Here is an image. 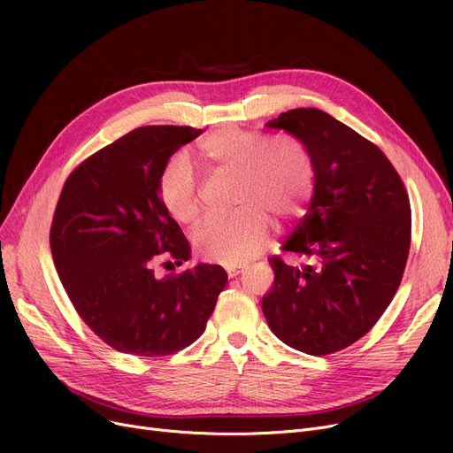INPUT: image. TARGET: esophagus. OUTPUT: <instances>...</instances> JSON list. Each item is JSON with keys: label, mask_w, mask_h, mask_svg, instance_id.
Segmentation results:
<instances>
[{"label": "esophagus", "mask_w": 453, "mask_h": 453, "mask_svg": "<svg viewBox=\"0 0 453 453\" xmlns=\"http://www.w3.org/2000/svg\"><path fill=\"white\" fill-rule=\"evenodd\" d=\"M226 272H227L229 277H236L242 272V268L241 266H226Z\"/></svg>", "instance_id": "esophagus-1"}]
</instances>
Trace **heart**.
<instances>
[{
    "label": "heart",
    "mask_w": 453,
    "mask_h": 453,
    "mask_svg": "<svg viewBox=\"0 0 453 453\" xmlns=\"http://www.w3.org/2000/svg\"><path fill=\"white\" fill-rule=\"evenodd\" d=\"M200 157L211 171L239 178L236 205L227 219H209L195 233L196 251L224 266L244 265L265 250L270 219L277 224L296 219L314 188L316 165L311 149L292 135H268L224 128L200 142ZM159 200L178 224H193L202 203L193 166L173 157L159 176Z\"/></svg>",
    "instance_id": "b5f03b06"
}]
</instances>
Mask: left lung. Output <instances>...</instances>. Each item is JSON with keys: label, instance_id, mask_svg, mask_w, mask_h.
<instances>
[{"label": "left lung", "instance_id": "1", "mask_svg": "<svg viewBox=\"0 0 453 453\" xmlns=\"http://www.w3.org/2000/svg\"><path fill=\"white\" fill-rule=\"evenodd\" d=\"M311 149L316 180L308 211L272 257L263 297L273 334L323 356L358 342L389 306L411 241L410 198L376 145L318 108L280 113L265 125Z\"/></svg>", "mask_w": 453, "mask_h": 453}]
</instances>
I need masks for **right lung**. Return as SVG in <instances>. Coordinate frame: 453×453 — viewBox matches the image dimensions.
<instances>
[{"mask_svg": "<svg viewBox=\"0 0 453 453\" xmlns=\"http://www.w3.org/2000/svg\"><path fill=\"white\" fill-rule=\"evenodd\" d=\"M202 130L141 127L69 174L51 226V251L82 321L119 352L165 356L196 342L227 282L219 265L154 275L159 258L183 265L190 246L159 200L171 156Z\"/></svg>", "mask_w": 453, "mask_h": 453, "instance_id": "1", "label": "right lung"}]
</instances>
